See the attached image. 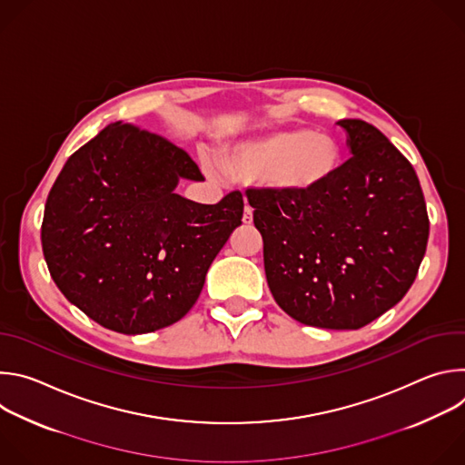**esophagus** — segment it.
<instances>
[{"label": "esophagus", "instance_id": "1", "mask_svg": "<svg viewBox=\"0 0 465 465\" xmlns=\"http://www.w3.org/2000/svg\"><path fill=\"white\" fill-rule=\"evenodd\" d=\"M252 221H253L252 208H250V206H246V208H244V213H242V223H244V224H252Z\"/></svg>", "mask_w": 465, "mask_h": 465}]
</instances>
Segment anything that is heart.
I'll use <instances>...</instances> for the list:
<instances>
[{
  "instance_id": "obj_1",
  "label": "heart",
  "mask_w": 465,
  "mask_h": 465,
  "mask_svg": "<svg viewBox=\"0 0 465 465\" xmlns=\"http://www.w3.org/2000/svg\"><path fill=\"white\" fill-rule=\"evenodd\" d=\"M342 165L341 143L325 132L287 130L244 142L224 154V171L242 182L271 185L287 196H309Z\"/></svg>"
}]
</instances>
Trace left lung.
Instances as JSON below:
<instances>
[{
  "mask_svg": "<svg viewBox=\"0 0 465 465\" xmlns=\"http://www.w3.org/2000/svg\"><path fill=\"white\" fill-rule=\"evenodd\" d=\"M351 158L309 196L246 191L276 303L323 329H361L414 283L429 215L412 163L379 128L342 119Z\"/></svg>",
  "mask_w": 465,
  "mask_h": 465,
  "instance_id": "obj_1",
  "label": "left lung"
}]
</instances>
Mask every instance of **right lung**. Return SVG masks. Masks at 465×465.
Instances as JSON below:
<instances>
[{"instance_id":"right-lung-1","label":"right lung","mask_w":465,"mask_h":465,"mask_svg":"<svg viewBox=\"0 0 465 465\" xmlns=\"http://www.w3.org/2000/svg\"><path fill=\"white\" fill-rule=\"evenodd\" d=\"M193 158L132 123H110L75 151L44 210L42 250L60 292L99 325L143 335L187 314L215 255L242 224V194L198 204Z\"/></svg>"}]
</instances>
